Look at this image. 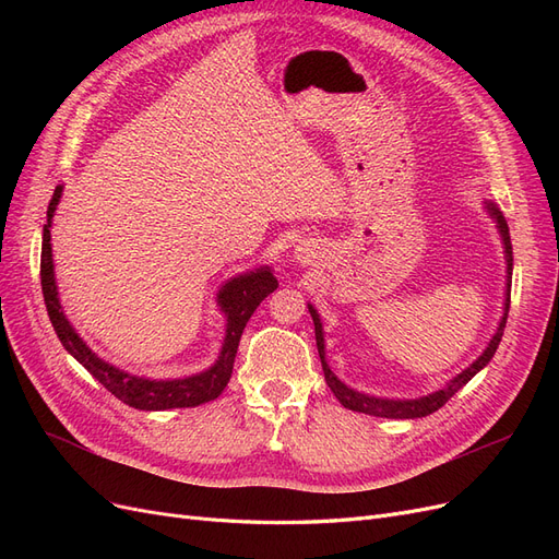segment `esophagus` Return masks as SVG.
Returning <instances> with one entry per match:
<instances>
[{"label": "esophagus", "instance_id": "obj_1", "mask_svg": "<svg viewBox=\"0 0 559 559\" xmlns=\"http://www.w3.org/2000/svg\"><path fill=\"white\" fill-rule=\"evenodd\" d=\"M314 253H317L314 245H308V242L298 245V249H296V257H298V261H300V263H310V261L314 259Z\"/></svg>", "mask_w": 559, "mask_h": 559}]
</instances>
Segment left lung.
Listing matches in <instances>:
<instances>
[{
	"mask_svg": "<svg viewBox=\"0 0 559 559\" xmlns=\"http://www.w3.org/2000/svg\"><path fill=\"white\" fill-rule=\"evenodd\" d=\"M487 212L489 216L495 218V224L499 228V235H501V242H503V251H506V277H509V282H506V302H503V317L499 321L497 326V333L492 335V341H489V345L485 347V352L480 354V357L473 361L468 368H464L460 376L452 378L445 386L436 389V392L427 394V396H419V399H380V396H368V394H361L357 392V389L347 386L343 380H337L335 373L331 370V366L326 364V349H324V329H321V319L317 314V310L312 306H308L310 314H312V321H314V335H317V349H319V359H321V368H324V378H326V384L331 386L333 396L341 401L345 408L354 411V413H364V415H373V417H386V419H417V417H427L431 413H436L438 408H443V405L460 392V389L478 373V370H483L489 359L495 357V352L501 343V335H503V329H506V319H509V308H511V273H513V247H511V233H509V224H506L503 214L492 205V202H487Z\"/></svg>",
	"mask_w": 559,
	"mask_h": 559,
	"instance_id": "1",
	"label": "left lung"
}]
</instances>
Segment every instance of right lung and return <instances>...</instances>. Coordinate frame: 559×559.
<instances>
[{
  "label": "right lung",
  "mask_w": 559,
  "mask_h": 559,
  "mask_svg": "<svg viewBox=\"0 0 559 559\" xmlns=\"http://www.w3.org/2000/svg\"><path fill=\"white\" fill-rule=\"evenodd\" d=\"M62 195V186H56L53 198L48 202L46 224H44V242H41V292L44 302L53 324L62 347L72 354V357L88 370V373L105 384V389L123 401L130 408L138 411H170V408H195L200 403L214 401L224 392L235 364V354H238V345L242 331L247 326L249 317L261 306V300L267 298L277 289V280L273 270L267 265L251 270V273L238 275L228 280L222 289H218L216 302L226 314V337L222 352L214 366H210L202 373L189 376V378H175V380H154V378H140L126 373V370L111 366L109 361L99 359L97 354L83 343V337L74 331V326L67 321L56 286V273H53V251H50V218L56 214V207Z\"/></svg>",
  "instance_id": "right-lung-1"
}]
</instances>
